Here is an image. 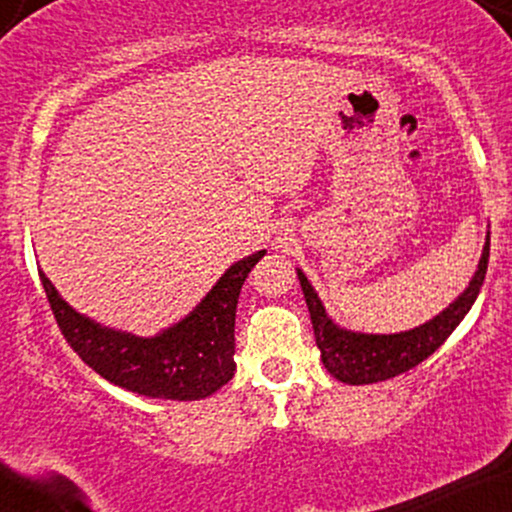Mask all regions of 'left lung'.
Segmentation results:
<instances>
[{
	"label": "left lung",
	"mask_w": 512,
	"mask_h": 512,
	"mask_svg": "<svg viewBox=\"0 0 512 512\" xmlns=\"http://www.w3.org/2000/svg\"><path fill=\"white\" fill-rule=\"evenodd\" d=\"M489 248L491 240H486L484 255H481L472 284L450 308H445L443 313L433 317L426 325L402 334H356L339 330L327 317L320 298H317L313 286L308 284L305 274L298 272L305 303H308L310 310V320H313L315 342L325 368L342 383L368 385L395 378V375L407 373V370L419 366L421 361H426L450 337L452 330L460 325L462 317L477 301L481 284H484L486 267H489Z\"/></svg>",
	"instance_id": "obj_1"
}]
</instances>
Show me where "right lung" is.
<instances>
[{
  "instance_id": "obj_1",
  "label": "right lung",
  "mask_w": 512,
  "mask_h": 512,
  "mask_svg": "<svg viewBox=\"0 0 512 512\" xmlns=\"http://www.w3.org/2000/svg\"><path fill=\"white\" fill-rule=\"evenodd\" d=\"M262 257L264 250L233 264L185 320L154 339L96 325L69 308L40 269L38 274L62 337L86 366L137 395L192 402L233 378L238 296Z\"/></svg>"
}]
</instances>
